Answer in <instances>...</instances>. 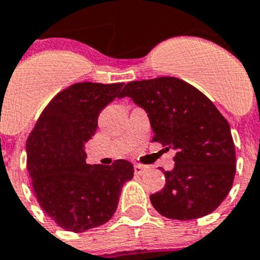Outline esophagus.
Segmentation results:
<instances>
[{
  "mask_svg": "<svg viewBox=\"0 0 260 260\" xmlns=\"http://www.w3.org/2000/svg\"><path fill=\"white\" fill-rule=\"evenodd\" d=\"M145 172H147V167H144V165H139V164H137V165H135V173L136 174H144L145 173Z\"/></svg>",
  "mask_w": 260,
  "mask_h": 260,
  "instance_id": "1",
  "label": "esophagus"
}]
</instances>
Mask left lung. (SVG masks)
Masks as SVG:
<instances>
[{
	"label": "left lung",
	"mask_w": 260,
	"mask_h": 260,
	"mask_svg": "<svg viewBox=\"0 0 260 260\" xmlns=\"http://www.w3.org/2000/svg\"><path fill=\"white\" fill-rule=\"evenodd\" d=\"M131 98L149 117L153 141L176 150L165 186L150 196L161 215L178 221L210 214L230 191L235 147L228 120L209 98L173 76L126 83L119 98Z\"/></svg>",
	"instance_id": "8db88e82"
}]
</instances>
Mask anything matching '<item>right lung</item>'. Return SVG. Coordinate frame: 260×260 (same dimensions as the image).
Returning <instances> with one entry per match:
<instances>
[{
	"instance_id": "add662e5",
	"label": "right lung",
	"mask_w": 260,
	"mask_h": 260,
	"mask_svg": "<svg viewBox=\"0 0 260 260\" xmlns=\"http://www.w3.org/2000/svg\"><path fill=\"white\" fill-rule=\"evenodd\" d=\"M124 83L83 82L60 91L41 113L27 143V169L41 208L58 226L83 233L115 214L121 187L134 165L86 162L84 144L95 135L98 117Z\"/></svg>"
}]
</instances>
